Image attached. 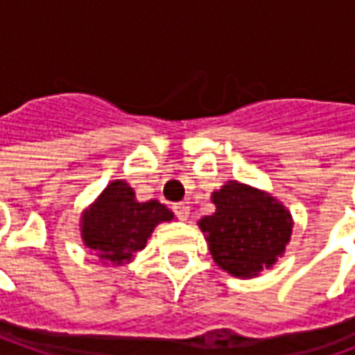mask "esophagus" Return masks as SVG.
<instances>
[{
    "label": "esophagus",
    "mask_w": 355,
    "mask_h": 355,
    "mask_svg": "<svg viewBox=\"0 0 355 355\" xmlns=\"http://www.w3.org/2000/svg\"><path fill=\"white\" fill-rule=\"evenodd\" d=\"M175 215L180 218V220H188V216H190V205L188 203H178L175 205Z\"/></svg>",
    "instance_id": "obj_1"
}]
</instances>
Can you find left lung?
<instances>
[{"label":"left lung","mask_w":355,"mask_h":355,"mask_svg":"<svg viewBox=\"0 0 355 355\" xmlns=\"http://www.w3.org/2000/svg\"><path fill=\"white\" fill-rule=\"evenodd\" d=\"M215 213L198 226L207 239L216 266L234 277L251 279L270 270L285 254L293 234V216L272 193L238 180L211 196Z\"/></svg>","instance_id":"left-lung-1"}]
</instances>
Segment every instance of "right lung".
I'll list each match as a JSON object with an SVG mask.
<instances>
[{
	"label": "right lung",
	"mask_w": 355,
	"mask_h": 355,
	"mask_svg": "<svg viewBox=\"0 0 355 355\" xmlns=\"http://www.w3.org/2000/svg\"><path fill=\"white\" fill-rule=\"evenodd\" d=\"M173 218V211L163 203L139 201L131 186L117 178L81 211L80 236L83 245L104 264L123 266L146 247L157 224Z\"/></svg>",
	"instance_id": "1"
}]
</instances>
